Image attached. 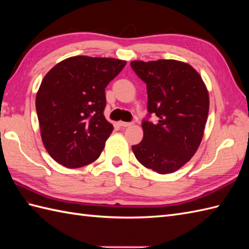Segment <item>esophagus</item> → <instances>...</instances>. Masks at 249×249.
<instances>
[{
    "label": "esophagus",
    "mask_w": 249,
    "mask_h": 249,
    "mask_svg": "<svg viewBox=\"0 0 249 249\" xmlns=\"http://www.w3.org/2000/svg\"><path fill=\"white\" fill-rule=\"evenodd\" d=\"M118 124L121 126V127H129V126H131V123H128V122H123V121L118 122Z\"/></svg>",
    "instance_id": "34e87169"
}]
</instances>
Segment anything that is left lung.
<instances>
[{"label": "left lung", "mask_w": 249, "mask_h": 249, "mask_svg": "<svg viewBox=\"0 0 249 249\" xmlns=\"http://www.w3.org/2000/svg\"><path fill=\"white\" fill-rule=\"evenodd\" d=\"M146 83L147 110L157 123H142L143 139L133 145L137 160L160 174L172 173L192 160L202 141L210 97L202 78L188 63L177 60L133 61Z\"/></svg>", "instance_id": "left-lung-1"}]
</instances>
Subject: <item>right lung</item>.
I'll return each instance as SVG.
<instances>
[{
    "label": "right lung",
    "instance_id": "1",
    "mask_svg": "<svg viewBox=\"0 0 249 249\" xmlns=\"http://www.w3.org/2000/svg\"><path fill=\"white\" fill-rule=\"evenodd\" d=\"M126 61L71 56L46 73L36 94L40 137L48 154L66 168L95 161L113 130L106 120L105 89Z\"/></svg>",
    "mask_w": 249,
    "mask_h": 249
}]
</instances>
